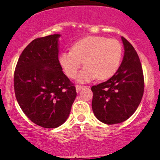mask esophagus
Segmentation results:
<instances>
[{"label": "esophagus", "instance_id": "esophagus-1", "mask_svg": "<svg viewBox=\"0 0 160 160\" xmlns=\"http://www.w3.org/2000/svg\"><path fill=\"white\" fill-rule=\"evenodd\" d=\"M75 87H76V90H77L78 92V91H80L82 89L84 88L85 87H83V86H81V85H76Z\"/></svg>", "mask_w": 160, "mask_h": 160}]
</instances>
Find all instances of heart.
<instances>
[{"mask_svg": "<svg viewBox=\"0 0 160 160\" xmlns=\"http://www.w3.org/2000/svg\"><path fill=\"white\" fill-rule=\"evenodd\" d=\"M122 46L116 39L89 36L73 44L71 50L62 52L59 62L70 78H75L83 62L86 66L79 73L78 81L88 82L98 77L106 80L115 74L121 65Z\"/></svg>", "mask_w": 160, "mask_h": 160, "instance_id": "heart-1", "label": "heart"}]
</instances>
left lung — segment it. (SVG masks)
<instances>
[{
    "label": "left lung",
    "mask_w": 160,
    "mask_h": 160,
    "mask_svg": "<svg viewBox=\"0 0 160 160\" xmlns=\"http://www.w3.org/2000/svg\"><path fill=\"white\" fill-rule=\"evenodd\" d=\"M122 41L125 52L118 71L107 82L91 87L93 112L98 119L108 125L129 118L143 95V72L138 53L123 37Z\"/></svg>",
    "instance_id": "8db88e82"
}]
</instances>
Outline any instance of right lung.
<instances>
[{
    "instance_id": "obj_1",
    "label": "right lung",
    "mask_w": 160,
    "mask_h": 160,
    "mask_svg": "<svg viewBox=\"0 0 160 160\" xmlns=\"http://www.w3.org/2000/svg\"><path fill=\"white\" fill-rule=\"evenodd\" d=\"M59 34L38 38L25 48L14 71V92L22 111L44 128L66 121L77 92L58 60Z\"/></svg>"
}]
</instances>
